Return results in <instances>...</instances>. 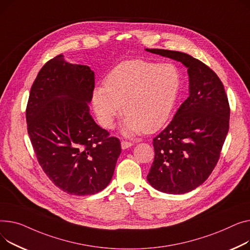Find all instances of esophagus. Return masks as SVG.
Segmentation results:
<instances>
[{
    "label": "esophagus",
    "instance_id": "obj_1",
    "mask_svg": "<svg viewBox=\"0 0 250 250\" xmlns=\"http://www.w3.org/2000/svg\"><path fill=\"white\" fill-rule=\"evenodd\" d=\"M133 145V143H131V142H128V141H121V147H122V149H127V148H129V147H131V146Z\"/></svg>",
    "mask_w": 250,
    "mask_h": 250
}]
</instances>
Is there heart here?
<instances>
[{
	"mask_svg": "<svg viewBox=\"0 0 250 250\" xmlns=\"http://www.w3.org/2000/svg\"><path fill=\"white\" fill-rule=\"evenodd\" d=\"M180 87V71L171 63L124 62L107 76L104 87L94 91L93 106L104 128L113 127L123 106L124 135L132 137L143 131L151 133L168 120Z\"/></svg>",
	"mask_w": 250,
	"mask_h": 250,
	"instance_id": "b5f03b06",
	"label": "heart"
}]
</instances>
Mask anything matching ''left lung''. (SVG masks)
I'll use <instances>...</instances> for the list:
<instances>
[{"mask_svg": "<svg viewBox=\"0 0 250 250\" xmlns=\"http://www.w3.org/2000/svg\"><path fill=\"white\" fill-rule=\"evenodd\" d=\"M145 50L188 68V98L153 138L155 154L147 174L159 192L186 194L206 181L217 165L229 130L228 98L218 76L197 58L180 51Z\"/></svg>", "mask_w": 250, "mask_h": 250, "instance_id": "1", "label": "left lung"}]
</instances>
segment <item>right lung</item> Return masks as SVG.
<instances>
[{"label": "right lung", "instance_id": "1", "mask_svg": "<svg viewBox=\"0 0 250 250\" xmlns=\"http://www.w3.org/2000/svg\"><path fill=\"white\" fill-rule=\"evenodd\" d=\"M94 87L90 66L69 63L60 54L43 65L29 95L27 129L38 163L70 195L104 189L121 153L120 140L110 137L90 114Z\"/></svg>", "mask_w": 250, "mask_h": 250}]
</instances>
